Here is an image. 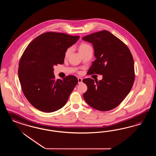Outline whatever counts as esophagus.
Here are the masks:
<instances>
[{
  "mask_svg": "<svg viewBox=\"0 0 156 156\" xmlns=\"http://www.w3.org/2000/svg\"><path fill=\"white\" fill-rule=\"evenodd\" d=\"M82 78H78V83L79 84H80V83H81L82 82Z\"/></svg>",
  "mask_w": 156,
  "mask_h": 156,
  "instance_id": "obj_1",
  "label": "esophagus"
}]
</instances>
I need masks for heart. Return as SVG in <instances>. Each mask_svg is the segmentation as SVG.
Here are the masks:
<instances>
[{"label":"heart","instance_id":"obj_1","mask_svg":"<svg viewBox=\"0 0 156 156\" xmlns=\"http://www.w3.org/2000/svg\"><path fill=\"white\" fill-rule=\"evenodd\" d=\"M91 48V47L90 46V45L85 43H81L80 46L78 47V50H79V51L80 52H83V51H85L86 50H88V49H90ZM71 52V49L70 48H68L67 50H66V53H65V57H68L69 55V54H70Z\"/></svg>","mask_w":156,"mask_h":156}]
</instances>
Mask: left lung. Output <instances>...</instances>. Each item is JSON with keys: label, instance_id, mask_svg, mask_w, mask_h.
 I'll return each instance as SVG.
<instances>
[{"label": "left lung", "instance_id": "obj_1", "mask_svg": "<svg viewBox=\"0 0 156 156\" xmlns=\"http://www.w3.org/2000/svg\"><path fill=\"white\" fill-rule=\"evenodd\" d=\"M93 44L96 59L89 74L102 75V80H83L87 86L83 94L86 103L99 111H109L122 102L134 81V60L126 45L108 31L104 30L82 38Z\"/></svg>", "mask_w": 156, "mask_h": 156}]
</instances>
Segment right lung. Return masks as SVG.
Wrapping results in <instances>:
<instances>
[{
  "label": "right lung",
  "mask_w": 156,
  "mask_h": 156,
  "mask_svg": "<svg viewBox=\"0 0 156 156\" xmlns=\"http://www.w3.org/2000/svg\"><path fill=\"white\" fill-rule=\"evenodd\" d=\"M79 38L48 32L39 35L26 47L19 62L18 76L24 95L36 109L51 113L65 105L78 79L69 76L56 80L54 66L64 63L66 50Z\"/></svg>",
  "instance_id": "add662e5"
}]
</instances>
